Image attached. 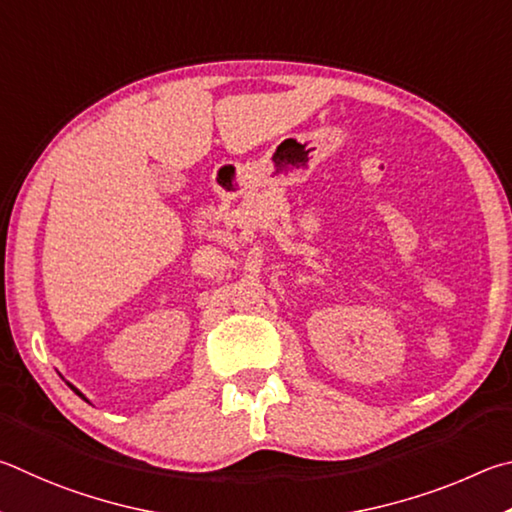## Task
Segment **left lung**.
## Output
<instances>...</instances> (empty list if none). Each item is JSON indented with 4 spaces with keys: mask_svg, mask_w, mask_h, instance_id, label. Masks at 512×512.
<instances>
[{
    "mask_svg": "<svg viewBox=\"0 0 512 512\" xmlns=\"http://www.w3.org/2000/svg\"><path fill=\"white\" fill-rule=\"evenodd\" d=\"M71 389H74V387H71ZM74 391H76V389H74ZM76 393H78V396H80V391H76ZM80 398H83V396H80Z\"/></svg>",
    "mask_w": 512,
    "mask_h": 512,
    "instance_id": "1",
    "label": "left lung"
}]
</instances>
